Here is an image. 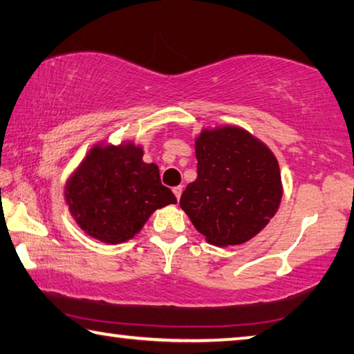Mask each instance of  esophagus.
Segmentation results:
<instances>
[{"label": "esophagus", "instance_id": "esophagus-1", "mask_svg": "<svg viewBox=\"0 0 354 354\" xmlns=\"http://www.w3.org/2000/svg\"><path fill=\"white\" fill-rule=\"evenodd\" d=\"M183 190H184V186H176V187H173V194L176 195V198H178V200H179V197H181Z\"/></svg>", "mask_w": 354, "mask_h": 354}]
</instances>
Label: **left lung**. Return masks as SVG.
<instances>
[{"label": "left lung", "instance_id": "obj_1", "mask_svg": "<svg viewBox=\"0 0 354 354\" xmlns=\"http://www.w3.org/2000/svg\"><path fill=\"white\" fill-rule=\"evenodd\" d=\"M197 179L179 205L207 243L243 244L271 221L282 198L276 157L239 127L203 131L195 142Z\"/></svg>", "mask_w": 354, "mask_h": 354}]
</instances>
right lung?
Returning <instances> with one entry per match:
<instances>
[{
	"label": "right lung",
	"instance_id": "right-lung-1",
	"mask_svg": "<svg viewBox=\"0 0 354 354\" xmlns=\"http://www.w3.org/2000/svg\"><path fill=\"white\" fill-rule=\"evenodd\" d=\"M143 149L96 147L66 186V201L82 230L106 244L136 236L157 207L176 203L160 183L156 164H145Z\"/></svg>",
	"mask_w": 354,
	"mask_h": 354
}]
</instances>
